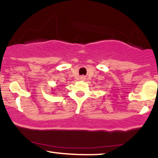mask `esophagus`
<instances>
[{"instance_id":"1","label":"esophagus","mask_w":158,"mask_h":158,"mask_svg":"<svg viewBox=\"0 0 158 158\" xmlns=\"http://www.w3.org/2000/svg\"><path fill=\"white\" fill-rule=\"evenodd\" d=\"M81 78H83V77H81Z\"/></svg>"}]
</instances>
